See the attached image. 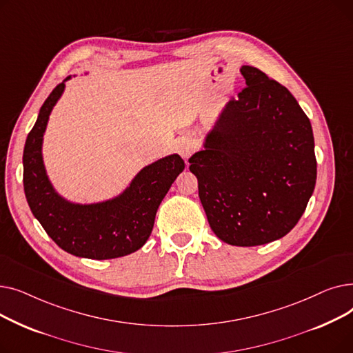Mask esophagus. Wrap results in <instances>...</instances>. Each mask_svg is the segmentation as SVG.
<instances>
[{
    "instance_id": "esophagus-1",
    "label": "esophagus",
    "mask_w": 353,
    "mask_h": 353,
    "mask_svg": "<svg viewBox=\"0 0 353 353\" xmlns=\"http://www.w3.org/2000/svg\"><path fill=\"white\" fill-rule=\"evenodd\" d=\"M194 150V143L190 137H183L179 143H177V152L184 159L188 160L190 157V154L193 153Z\"/></svg>"
}]
</instances>
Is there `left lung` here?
<instances>
[{
  "instance_id": "obj_1",
  "label": "left lung",
  "mask_w": 353,
  "mask_h": 353,
  "mask_svg": "<svg viewBox=\"0 0 353 353\" xmlns=\"http://www.w3.org/2000/svg\"><path fill=\"white\" fill-rule=\"evenodd\" d=\"M246 88L221 108L190 159L214 234L232 246H259L288 234L316 184L312 125L290 91L256 67Z\"/></svg>"
}]
</instances>
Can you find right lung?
I'll use <instances>...</instances> for the list:
<instances>
[{"label": "right lung", "mask_w": 353, "mask_h": 353, "mask_svg": "<svg viewBox=\"0 0 353 353\" xmlns=\"http://www.w3.org/2000/svg\"><path fill=\"white\" fill-rule=\"evenodd\" d=\"M70 79L51 91L26 141L23 165L28 206L47 234L67 253L96 261L127 256L150 237L160 203L184 170V161L179 154H169L147 164L121 193L107 200L79 203L61 196L47 174L43 143L51 111Z\"/></svg>", "instance_id": "add662e5"}]
</instances>
